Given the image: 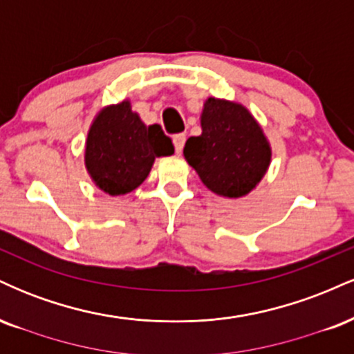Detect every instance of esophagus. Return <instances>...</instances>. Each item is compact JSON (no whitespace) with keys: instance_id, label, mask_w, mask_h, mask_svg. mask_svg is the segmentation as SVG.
Returning a JSON list of instances; mask_svg holds the SVG:
<instances>
[{"instance_id":"esophagus-1","label":"esophagus","mask_w":354,"mask_h":354,"mask_svg":"<svg viewBox=\"0 0 354 354\" xmlns=\"http://www.w3.org/2000/svg\"><path fill=\"white\" fill-rule=\"evenodd\" d=\"M186 143V136L185 135H174L173 136V145H174V149H176L178 154H181L183 151V146Z\"/></svg>"}]
</instances>
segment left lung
<instances>
[{"instance_id":"1","label":"left lung","mask_w":354,"mask_h":354,"mask_svg":"<svg viewBox=\"0 0 354 354\" xmlns=\"http://www.w3.org/2000/svg\"><path fill=\"white\" fill-rule=\"evenodd\" d=\"M201 135L186 141V161L206 188L241 198L265 176L271 148L261 126L243 104L208 98L201 113Z\"/></svg>"}]
</instances>
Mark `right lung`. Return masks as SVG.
Masks as SVG:
<instances>
[{
    "instance_id": "right-lung-1",
    "label": "right lung",
    "mask_w": 354,
    "mask_h": 354,
    "mask_svg": "<svg viewBox=\"0 0 354 354\" xmlns=\"http://www.w3.org/2000/svg\"><path fill=\"white\" fill-rule=\"evenodd\" d=\"M174 146L160 124L146 126L129 101L101 109L88 131L84 165L104 193L118 196L146 180L154 158L169 156Z\"/></svg>"
}]
</instances>
